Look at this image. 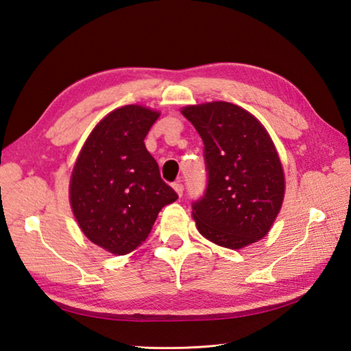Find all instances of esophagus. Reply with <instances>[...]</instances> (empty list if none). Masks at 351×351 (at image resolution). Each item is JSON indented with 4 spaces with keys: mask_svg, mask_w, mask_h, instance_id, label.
Here are the masks:
<instances>
[{
    "mask_svg": "<svg viewBox=\"0 0 351 351\" xmlns=\"http://www.w3.org/2000/svg\"><path fill=\"white\" fill-rule=\"evenodd\" d=\"M173 189H175V191L178 193V195L182 196V193H184V185L181 184V181H176V182H173Z\"/></svg>",
    "mask_w": 351,
    "mask_h": 351,
    "instance_id": "obj_1",
    "label": "esophagus"
}]
</instances>
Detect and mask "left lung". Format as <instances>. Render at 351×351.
<instances>
[{
    "mask_svg": "<svg viewBox=\"0 0 351 351\" xmlns=\"http://www.w3.org/2000/svg\"><path fill=\"white\" fill-rule=\"evenodd\" d=\"M204 141L206 189L193 202L199 232L228 249L265 237L280 211L285 180L265 128L229 102L182 108Z\"/></svg>",
    "mask_w": 351,
    "mask_h": 351,
    "instance_id": "1",
    "label": "left lung"
}]
</instances>
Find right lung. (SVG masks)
Returning <instances> with one entry per match:
<instances>
[{
    "mask_svg": "<svg viewBox=\"0 0 351 351\" xmlns=\"http://www.w3.org/2000/svg\"><path fill=\"white\" fill-rule=\"evenodd\" d=\"M158 116L140 106L111 111L95 126L72 171L69 196L81 230L116 255L143 244L161 208L178 199L145 146Z\"/></svg>",
    "mask_w": 351,
    "mask_h": 351,
    "instance_id": "obj_1",
    "label": "right lung"
}]
</instances>
